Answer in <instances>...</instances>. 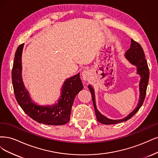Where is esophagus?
<instances>
[{"label": "esophagus", "instance_id": "34e87169", "mask_svg": "<svg viewBox=\"0 0 158 158\" xmlns=\"http://www.w3.org/2000/svg\"><path fill=\"white\" fill-rule=\"evenodd\" d=\"M90 77V72L89 70H83L82 72V73H81V77L82 79L86 81H89Z\"/></svg>", "mask_w": 158, "mask_h": 158}]
</instances>
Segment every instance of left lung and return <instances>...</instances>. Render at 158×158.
<instances>
[{
	"label": "left lung",
	"mask_w": 158,
	"mask_h": 158,
	"mask_svg": "<svg viewBox=\"0 0 158 158\" xmlns=\"http://www.w3.org/2000/svg\"><path fill=\"white\" fill-rule=\"evenodd\" d=\"M131 43L130 48L129 50H127V51L125 53L124 56L125 58L128 60L132 65L136 66L137 74H139L140 76V80L139 83L140 96L139 102L138 104L136 106V108L124 118L119 119H109L107 118V117L102 114L98 111L97 108H96L94 90L90 85L88 86L89 90L90 91L91 95H92V99L93 102L94 108L95 110L96 119H97L98 121H99L100 123L104 125H113L131 119L132 117L139 111V110L140 108V107L144 102V100L146 96L147 86L149 80V69L146 60L145 59L144 50L142 49L140 44L135 41V40L132 39L131 40Z\"/></svg>",
	"instance_id": "obj_1"
}]
</instances>
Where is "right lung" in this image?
Listing matches in <instances>:
<instances>
[{
  "label": "right lung",
  "mask_w": 158,
  "mask_h": 158,
  "mask_svg": "<svg viewBox=\"0 0 158 158\" xmlns=\"http://www.w3.org/2000/svg\"><path fill=\"white\" fill-rule=\"evenodd\" d=\"M24 44H20L15 54L12 79L16 100L24 112L38 123L48 125H62L70 119L74 99L83 86L79 73L65 79L61 89L58 102L53 105L40 106L35 103L23 84L22 71V56Z\"/></svg>",
  "instance_id": "right-lung-1"
}]
</instances>
